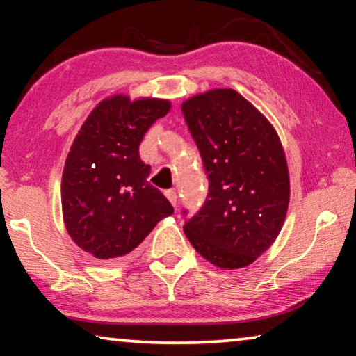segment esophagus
<instances>
[{
    "label": "esophagus",
    "mask_w": 356,
    "mask_h": 356,
    "mask_svg": "<svg viewBox=\"0 0 356 356\" xmlns=\"http://www.w3.org/2000/svg\"><path fill=\"white\" fill-rule=\"evenodd\" d=\"M165 195H166L168 200H170V202L172 204V206L176 207V204H177V193L174 191V190H166Z\"/></svg>",
    "instance_id": "obj_1"
}]
</instances>
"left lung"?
I'll return each mask as SVG.
<instances>
[{
	"mask_svg": "<svg viewBox=\"0 0 356 356\" xmlns=\"http://www.w3.org/2000/svg\"><path fill=\"white\" fill-rule=\"evenodd\" d=\"M182 113L209 180L185 236L216 267H246L272 246L286 218L291 190L280 138L234 89L195 95Z\"/></svg>",
	"mask_w": 356,
	"mask_h": 356,
	"instance_id": "8db88e82",
	"label": "left lung"
}]
</instances>
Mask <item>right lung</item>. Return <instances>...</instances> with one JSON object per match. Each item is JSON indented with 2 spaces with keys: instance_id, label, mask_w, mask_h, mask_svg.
<instances>
[{
  "instance_id": "1",
  "label": "right lung",
  "mask_w": 356,
  "mask_h": 356,
  "mask_svg": "<svg viewBox=\"0 0 356 356\" xmlns=\"http://www.w3.org/2000/svg\"><path fill=\"white\" fill-rule=\"evenodd\" d=\"M170 108L168 100L114 95L100 102L78 131L63 172V215L72 240L94 257L119 261L172 215L140 159L144 135Z\"/></svg>"
}]
</instances>
